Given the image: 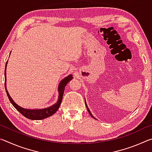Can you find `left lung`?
<instances>
[{"instance_id":"8db88e82","label":"left lung","mask_w":152,"mask_h":152,"mask_svg":"<svg viewBox=\"0 0 152 152\" xmlns=\"http://www.w3.org/2000/svg\"><path fill=\"white\" fill-rule=\"evenodd\" d=\"M85 104H86V108H87V110H88V113H90V115H91V117H93V118H94V117H93V116H92V114H91V112H90V110H89V109H88V107H87V105H86V102H85Z\"/></svg>"}]
</instances>
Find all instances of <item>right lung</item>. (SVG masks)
Masks as SVG:
<instances>
[{
  "mask_svg": "<svg viewBox=\"0 0 152 152\" xmlns=\"http://www.w3.org/2000/svg\"><path fill=\"white\" fill-rule=\"evenodd\" d=\"M8 61H7L6 66H5V70H4V76H5V89H6V92L7 94V96H8L10 102H11V104L13 105L14 107L18 111L21 113V114L23 115L27 119H32V120H42L43 119H45V118H48L49 117L51 116V115L54 114V113L57 111L58 110L59 107H60L61 101H62V98L64 95V89H65V87L66 84L70 82L72 79L73 78V77L72 75H69L67 76L66 78L63 79L62 80L59 84L58 87V91H59V99L58 102L54 104L53 106H51L48 108H46V109H34V110H30V109H25L23 108L20 107L19 105H17L15 102L13 101V100L12 99V98L10 96L8 91H7V88H6V68H7V64Z\"/></svg>",
  "mask_w": 152,
  "mask_h": 152,
  "instance_id": "1",
  "label": "right lung"
}]
</instances>
